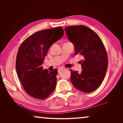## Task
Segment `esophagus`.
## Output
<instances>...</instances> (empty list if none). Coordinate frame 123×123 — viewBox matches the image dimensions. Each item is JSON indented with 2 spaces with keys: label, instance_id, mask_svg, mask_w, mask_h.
I'll list each match as a JSON object with an SVG mask.
<instances>
[{
  "label": "esophagus",
  "instance_id": "34e87169",
  "mask_svg": "<svg viewBox=\"0 0 123 123\" xmlns=\"http://www.w3.org/2000/svg\"><path fill=\"white\" fill-rule=\"evenodd\" d=\"M63 68H61V67H60V68H58V72H60V71H61V70H63Z\"/></svg>",
  "mask_w": 123,
  "mask_h": 123
}]
</instances>
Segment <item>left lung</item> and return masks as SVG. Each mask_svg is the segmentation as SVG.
Wrapping results in <instances>:
<instances>
[{
  "instance_id": "left-lung-1",
  "label": "left lung",
  "mask_w": 123,
  "mask_h": 123,
  "mask_svg": "<svg viewBox=\"0 0 123 123\" xmlns=\"http://www.w3.org/2000/svg\"><path fill=\"white\" fill-rule=\"evenodd\" d=\"M68 39L75 47V54L82 56L80 73L70 70V81L79 91L90 93L100 86L108 67L107 52L96 32L84 25L66 27Z\"/></svg>"
}]
</instances>
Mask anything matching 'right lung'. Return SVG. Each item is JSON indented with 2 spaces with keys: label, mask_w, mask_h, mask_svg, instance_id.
I'll return each instance as SVG.
<instances>
[{
  "label": "right lung",
  "mask_w": 123,
  "mask_h": 123,
  "mask_svg": "<svg viewBox=\"0 0 123 123\" xmlns=\"http://www.w3.org/2000/svg\"><path fill=\"white\" fill-rule=\"evenodd\" d=\"M61 26L45 29L34 33L23 42L16 61L18 78L26 92L38 99L48 97L56 85L57 70L49 72L43 69L48 49L63 36Z\"/></svg>",
  "instance_id": "1"
}]
</instances>
